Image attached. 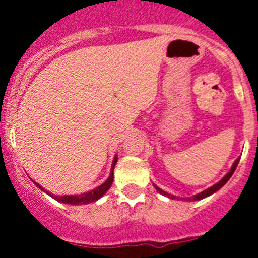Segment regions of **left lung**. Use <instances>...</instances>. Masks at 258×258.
Listing matches in <instances>:
<instances>
[{"mask_svg": "<svg viewBox=\"0 0 258 258\" xmlns=\"http://www.w3.org/2000/svg\"><path fill=\"white\" fill-rule=\"evenodd\" d=\"M239 160H240V157H239V159H236L235 163L232 164L231 169L229 170V173H227V174L225 175V177H223V178L221 179L220 182H217V183H216V184H213L212 187H209V188H207V190H204V191H203V192L198 194V195H194L192 199L194 200H202V199H204V198H207V197H209V195H212V194H214V192H216V191L220 190V188L222 187L223 184L226 183V182L229 181L230 178H231V175L234 174V172H235V169H236V166H238ZM155 188H156V190L159 191V192H160L161 195H165V197H168V198H169V199H175L174 195H172V194L165 192V191H163V190H161V188L157 187V186H155Z\"/></svg>", "mask_w": 258, "mask_h": 258, "instance_id": "1", "label": "left lung"}]
</instances>
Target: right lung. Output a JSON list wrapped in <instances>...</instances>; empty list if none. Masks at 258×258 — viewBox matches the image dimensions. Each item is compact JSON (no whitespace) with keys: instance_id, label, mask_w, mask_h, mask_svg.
<instances>
[{"instance_id":"add662e5","label":"right lung","mask_w":258,"mask_h":258,"mask_svg":"<svg viewBox=\"0 0 258 258\" xmlns=\"http://www.w3.org/2000/svg\"><path fill=\"white\" fill-rule=\"evenodd\" d=\"M116 163H117V155H116L115 159H113L112 168H111V173H109V177L107 178V181L104 182V183H102L101 186H98L97 188H94V190L89 191V192L85 194H81V195H64V197H58V195H52V194H50L49 191L45 190L44 187H41L40 184L36 183V182L35 183L38 188H41L44 192L49 194L50 197L54 198V199L58 200V202L60 203H64V204H74V206H77V204H88V203H93L95 202V200L101 199L104 194L108 191V188L111 187V184H112L113 182V169H115Z\"/></svg>"}]
</instances>
